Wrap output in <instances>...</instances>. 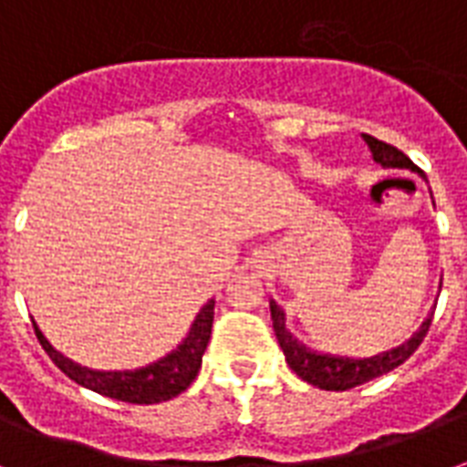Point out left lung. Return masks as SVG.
<instances>
[{
    "label": "left lung",
    "mask_w": 467,
    "mask_h": 467,
    "mask_svg": "<svg viewBox=\"0 0 467 467\" xmlns=\"http://www.w3.org/2000/svg\"><path fill=\"white\" fill-rule=\"evenodd\" d=\"M362 139L368 141L369 151H372V159H375L377 163H382L384 169L419 171L416 169V163L397 147H391L387 141H379V139L369 137V134H362ZM269 308H272L274 333H276V340H279L281 350H284V358L289 362V368L294 369L304 382L328 391L352 389V387H358V384H365L369 382V379H375V377L387 375V372H391L394 368H400L401 362H407L409 358L414 355V350L421 345L426 333H429V326H431V318H426L421 323V328L416 330L414 336L409 337L407 343H401L400 348L379 352L375 358L355 360V358L320 355V352L301 345L296 337L286 330V316H284V311H281L279 306L272 301Z\"/></svg>",
    "instance_id": "left-lung-1"
}]
</instances>
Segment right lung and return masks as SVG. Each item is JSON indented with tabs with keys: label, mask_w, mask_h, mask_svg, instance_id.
Wrapping results in <instances>:
<instances>
[{
	"label": "right lung",
	"mask_w": 467,
	"mask_h": 467,
	"mask_svg": "<svg viewBox=\"0 0 467 467\" xmlns=\"http://www.w3.org/2000/svg\"><path fill=\"white\" fill-rule=\"evenodd\" d=\"M213 316H215V301L210 298L201 308V313L195 316L186 340L178 345L176 350L147 368L124 369V372H99V369L80 368L78 362L67 360L60 352L53 350L44 333L36 326L34 330L38 343L44 345L48 358L56 362V368L85 389L98 391L102 397H112L117 401H130V404H159V401H169L178 397L181 391H186L195 379L198 369H201L202 352L208 348Z\"/></svg>",
	"instance_id": "right-lung-1"
}]
</instances>
